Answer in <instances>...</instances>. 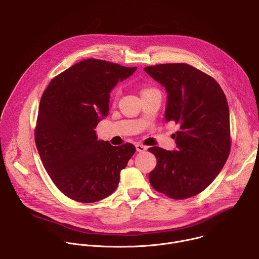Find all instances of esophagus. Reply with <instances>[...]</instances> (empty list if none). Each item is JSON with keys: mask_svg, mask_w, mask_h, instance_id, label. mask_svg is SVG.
<instances>
[{"mask_svg": "<svg viewBox=\"0 0 259 259\" xmlns=\"http://www.w3.org/2000/svg\"><path fill=\"white\" fill-rule=\"evenodd\" d=\"M146 149H147L146 146H144V145H142V144H140V143L136 144V151L139 152V153H142V152L146 151Z\"/></svg>", "mask_w": 259, "mask_h": 259, "instance_id": "1", "label": "esophagus"}]
</instances>
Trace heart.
I'll use <instances>...</instances> for the list:
<instances>
[{"mask_svg": "<svg viewBox=\"0 0 259 259\" xmlns=\"http://www.w3.org/2000/svg\"><path fill=\"white\" fill-rule=\"evenodd\" d=\"M149 90H152V89H144V90H142V92H141V93H143V92H146V91H149ZM118 95H119V92H117V93H116V95H115V98H114V100H115V101L117 100V97H118Z\"/></svg>", "mask_w": 259, "mask_h": 259, "instance_id": "b5f03b06", "label": "heart"}]
</instances>
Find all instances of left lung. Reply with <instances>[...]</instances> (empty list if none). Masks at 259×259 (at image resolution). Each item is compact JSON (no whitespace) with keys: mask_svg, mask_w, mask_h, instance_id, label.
Instances as JSON below:
<instances>
[{"mask_svg":"<svg viewBox=\"0 0 259 259\" xmlns=\"http://www.w3.org/2000/svg\"><path fill=\"white\" fill-rule=\"evenodd\" d=\"M144 70L167 92L165 121L179 125L174 134L176 150L149 149L157 158L150 182L169 198H191L209 186L229 158L227 97L212 77L187 63L158 64Z\"/></svg>","mask_w":259,"mask_h":259,"instance_id":"1","label":"left lung"}]
</instances>
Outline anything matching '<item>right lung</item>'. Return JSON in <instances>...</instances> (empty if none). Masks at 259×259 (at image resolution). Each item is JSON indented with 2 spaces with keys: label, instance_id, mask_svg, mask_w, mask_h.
Instances as JSON below:
<instances>
[{
  "label": "right lung",
  "instance_id": "add662e5",
  "mask_svg": "<svg viewBox=\"0 0 259 259\" xmlns=\"http://www.w3.org/2000/svg\"><path fill=\"white\" fill-rule=\"evenodd\" d=\"M136 68L89 58L61 72L44 91L35 145L48 175L69 199L93 203L116 191L135 146L98 140L94 129L108 114L110 91Z\"/></svg>",
  "mask_w": 259,
  "mask_h": 259
}]
</instances>
